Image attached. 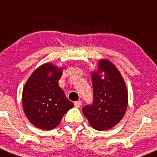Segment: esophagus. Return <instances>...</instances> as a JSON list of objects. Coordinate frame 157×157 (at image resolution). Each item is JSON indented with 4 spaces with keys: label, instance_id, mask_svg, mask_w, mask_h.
<instances>
[{
    "label": "esophagus",
    "instance_id": "obj_1",
    "mask_svg": "<svg viewBox=\"0 0 157 157\" xmlns=\"http://www.w3.org/2000/svg\"><path fill=\"white\" fill-rule=\"evenodd\" d=\"M81 105H82V101H75V102H74V105L76 106V107H81Z\"/></svg>",
    "mask_w": 157,
    "mask_h": 157
}]
</instances>
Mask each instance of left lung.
<instances>
[{"mask_svg":"<svg viewBox=\"0 0 157 157\" xmlns=\"http://www.w3.org/2000/svg\"><path fill=\"white\" fill-rule=\"evenodd\" d=\"M97 72L92 75L93 101L82 109L89 123L97 130L114 127L123 118L128 106V92L119 70L107 60L99 62ZM105 72L101 79L100 73Z\"/></svg>","mask_w":157,"mask_h":157,"instance_id":"left-lung-1","label":"left lung"}]
</instances>
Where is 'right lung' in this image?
Wrapping results in <instances>:
<instances>
[{
  "mask_svg": "<svg viewBox=\"0 0 157 157\" xmlns=\"http://www.w3.org/2000/svg\"><path fill=\"white\" fill-rule=\"evenodd\" d=\"M61 71L51 64H43L31 75L23 89L24 112L29 121L41 129L56 127L73 107L58 85Z\"/></svg>",
  "mask_w": 157,
  "mask_h": 157,
  "instance_id": "add662e5",
  "label": "right lung"
}]
</instances>
